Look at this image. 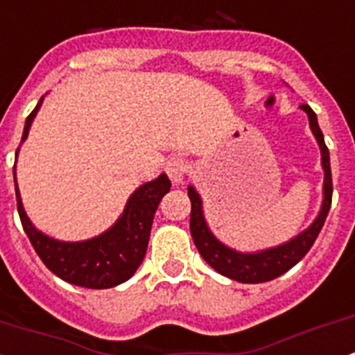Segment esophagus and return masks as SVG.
Returning <instances> with one entry per match:
<instances>
[{
    "label": "esophagus",
    "mask_w": 355,
    "mask_h": 355,
    "mask_svg": "<svg viewBox=\"0 0 355 355\" xmlns=\"http://www.w3.org/2000/svg\"><path fill=\"white\" fill-rule=\"evenodd\" d=\"M166 175L171 178V181L174 184H180L184 181V175L189 172V163L183 159V157H171L166 161L165 165Z\"/></svg>",
    "instance_id": "esophagus-1"
}]
</instances>
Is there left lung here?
Masks as SVG:
<instances>
[{"label": "left lung", "instance_id": "1", "mask_svg": "<svg viewBox=\"0 0 355 355\" xmlns=\"http://www.w3.org/2000/svg\"><path fill=\"white\" fill-rule=\"evenodd\" d=\"M304 112L309 114L310 128L314 132L315 139L321 148V161L324 168V199L318 219L310 225L304 232L294 237L292 241L270 248V250L257 252V254H241L232 248L225 247L212 236L207 223H205L203 210H201V198L192 187H189V198L192 203L190 209V234L194 239L196 247L205 261L212 266L214 270L223 274L239 283H265L279 277L281 274L288 272L290 268L306 256V252L312 248L318 239L319 232L324 225V219L329 216L330 205H332V171H330V154L329 146L324 145L323 132L318 125L315 112L309 105H301Z\"/></svg>", "mask_w": 355, "mask_h": 355}]
</instances>
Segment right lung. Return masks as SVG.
Masks as SVG:
<instances>
[{"label":"right lung","instance_id":"obj_1","mask_svg":"<svg viewBox=\"0 0 355 355\" xmlns=\"http://www.w3.org/2000/svg\"><path fill=\"white\" fill-rule=\"evenodd\" d=\"M41 101L43 98L26 118L21 141H25L32 119L36 118V112L41 107ZM14 183H16V172H14ZM168 190H171V180L165 174H161L150 183H145L130 196L118 223L101 236L81 243L55 241L32 227L23 210L16 184L17 212L23 230L49 270L72 285L85 286V288H112L134 276L137 266L141 265L148 247L154 214L161 198Z\"/></svg>","mask_w":355,"mask_h":355}]
</instances>
